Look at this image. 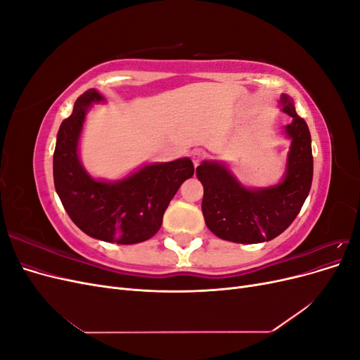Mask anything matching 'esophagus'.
Here are the masks:
<instances>
[{"instance_id":"obj_1","label":"esophagus","mask_w":360,"mask_h":360,"mask_svg":"<svg viewBox=\"0 0 360 360\" xmlns=\"http://www.w3.org/2000/svg\"><path fill=\"white\" fill-rule=\"evenodd\" d=\"M204 156H205V153H204V150H195L193 153H192V162H193V165L195 167H198L200 165V162L204 159Z\"/></svg>"}]
</instances>
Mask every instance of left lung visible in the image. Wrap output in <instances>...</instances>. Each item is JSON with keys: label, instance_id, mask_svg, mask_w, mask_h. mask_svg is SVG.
<instances>
[{"label": "left lung", "instance_id": "1", "mask_svg": "<svg viewBox=\"0 0 360 360\" xmlns=\"http://www.w3.org/2000/svg\"><path fill=\"white\" fill-rule=\"evenodd\" d=\"M282 102V111L292 117V123L285 127L291 138L287 174L278 186L246 189L216 162H202L197 168L204 186L201 210L205 225L224 240L248 245L271 240L296 219L308 197L314 172L311 134L287 96Z\"/></svg>", "mask_w": 360, "mask_h": 360}]
</instances>
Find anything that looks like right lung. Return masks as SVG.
I'll list each match as a JSON object with an SVG mask.
<instances>
[{"mask_svg":"<svg viewBox=\"0 0 360 360\" xmlns=\"http://www.w3.org/2000/svg\"><path fill=\"white\" fill-rule=\"evenodd\" d=\"M99 101L96 90L85 91L60 126L53 151L56 191L64 210L85 234L118 245L144 242L159 231L169 201L193 176V163L188 158L155 163L117 183L91 179L79 162L78 139L86 108Z\"/></svg>","mask_w":360,"mask_h":360,"instance_id":"obj_1","label":"right lung"}]
</instances>
